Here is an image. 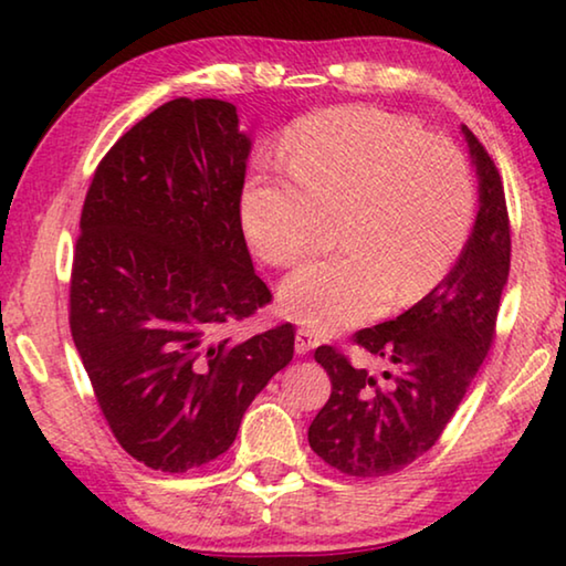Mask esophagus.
<instances>
[{
  "mask_svg": "<svg viewBox=\"0 0 566 566\" xmlns=\"http://www.w3.org/2000/svg\"><path fill=\"white\" fill-rule=\"evenodd\" d=\"M319 344V337H317V332H312V329H300L296 332V339H294V349L300 352V354H306V352H312L314 347H317Z\"/></svg>",
  "mask_w": 566,
  "mask_h": 566,
  "instance_id": "34e87169",
  "label": "esophagus"
}]
</instances>
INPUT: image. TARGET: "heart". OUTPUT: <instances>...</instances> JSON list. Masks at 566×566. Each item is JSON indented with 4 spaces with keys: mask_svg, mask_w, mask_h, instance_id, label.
Wrapping results in <instances>:
<instances>
[{
    "mask_svg": "<svg viewBox=\"0 0 566 566\" xmlns=\"http://www.w3.org/2000/svg\"><path fill=\"white\" fill-rule=\"evenodd\" d=\"M292 179L254 175L242 191L249 244L272 266H294L342 222L332 260L282 286L286 317L319 332L357 327L434 290L462 256L476 185L464 151L417 122L377 107L302 119L282 147Z\"/></svg>",
    "mask_w": 566,
    "mask_h": 566,
    "instance_id": "b5f03b06",
    "label": "heart"
}]
</instances>
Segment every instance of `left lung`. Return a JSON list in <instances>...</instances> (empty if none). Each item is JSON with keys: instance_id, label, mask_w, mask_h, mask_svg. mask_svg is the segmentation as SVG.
<instances>
[{"instance_id": "8db88e82", "label": "left lung", "mask_w": 566, "mask_h": 566, "mask_svg": "<svg viewBox=\"0 0 566 566\" xmlns=\"http://www.w3.org/2000/svg\"><path fill=\"white\" fill-rule=\"evenodd\" d=\"M479 175V212L457 264L424 300L377 327L352 334L375 375L322 344L314 352L332 395L310 424V447L347 476H387L429 452L462 405L496 337L512 237L504 185L490 151L462 127Z\"/></svg>"}]
</instances>
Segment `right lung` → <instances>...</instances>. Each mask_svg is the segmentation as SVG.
Returning a JSON list of instances; mask_svg holds the SVG:
<instances>
[{
	"mask_svg": "<svg viewBox=\"0 0 566 566\" xmlns=\"http://www.w3.org/2000/svg\"><path fill=\"white\" fill-rule=\"evenodd\" d=\"M249 139L222 99H171L94 169L70 280V329L124 452L159 472L232 447L294 357V324L227 329L272 302L242 232Z\"/></svg>",
	"mask_w": 566,
	"mask_h": 566,
	"instance_id": "add662e5",
	"label": "right lung"
}]
</instances>
